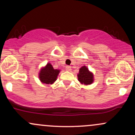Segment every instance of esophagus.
Segmentation results:
<instances>
[{
  "label": "esophagus",
  "mask_w": 135,
  "mask_h": 135,
  "mask_svg": "<svg viewBox=\"0 0 135 135\" xmlns=\"http://www.w3.org/2000/svg\"><path fill=\"white\" fill-rule=\"evenodd\" d=\"M65 69L66 71H70L71 70V67L70 66H66L65 67Z\"/></svg>",
  "instance_id": "1"
}]
</instances>
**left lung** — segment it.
Instances as JSON below:
<instances>
[{
    "label": "left lung",
    "mask_w": 135,
    "mask_h": 135,
    "mask_svg": "<svg viewBox=\"0 0 135 135\" xmlns=\"http://www.w3.org/2000/svg\"><path fill=\"white\" fill-rule=\"evenodd\" d=\"M78 80L81 84L88 85L93 82V75L86 66L81 67L79 70V73L77 75Z\"/></svg>",
    "instance_id": "8db88e82"
}]
</instances>
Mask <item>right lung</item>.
Masks as SVG:
<instances>
[{"instance_id": "add662e5", "label": "right lung", "mask_w": 135, "mask_h": 135, "mask_svg": "<svg viewBox=\"0 0 135 135\" xmlns=\"http://www.w3.org/2000/svg\"><path fill=\"white\" fill-rule=\"evenodd\" d=\"M60 70L54 69L50 63H47L45 67L42 68L39 73V78L42 83L51 84L56 80Z\"/></svg>"}]
</instances>
